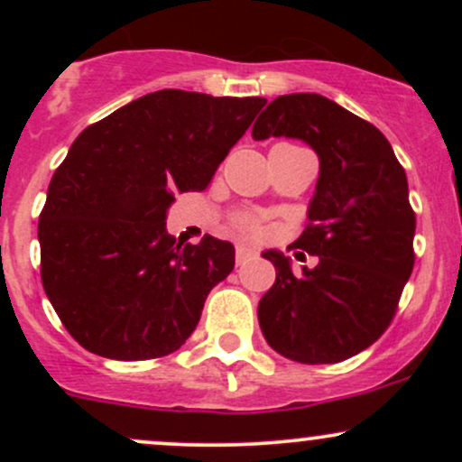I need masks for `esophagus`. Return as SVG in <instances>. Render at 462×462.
I'll use <instances>...</instances> for the list:
<instances>
[{
    "mask_svg": "<svg viewBox=\"0 0 462 462\" xmlns=\"http://www.w3.org/2000/svg\"><path fill=\"white\" fill-rule=\"evenodd\" d=\"M252 256H254V249H252V247H247V245H236V264L247 263Z\"/></svg>",
    "mask_w": 462,
    "mask_h": 462,
    "instance_id": "1",
    "label": "esophagus"
}]
</instances>
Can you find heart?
<instances>
[{
	"label": "heart",
	"mask_w": 462,
	"mask_h": 462,
	"mask_svg": "<svg viewBox=\"0 0 462 462\" xmlns=\"http://www.w3.org/2000/svg\"><path fill=\"white\" fill-rule=\"evenodd\" d=\"M238 227L245 232H256L258 224H256V219H252V217H241V219H238Z\"/></svg>",
	"instance_id": "b5f03b06"
}]
</instances>
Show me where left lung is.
Returning a JSON list of instances; mask_svg holds the SVG:
<instances>
[{
	"label": "left lung",
	"instance_id": "obj_1",
	"mask_svg": "<svg viewBox=\"0 0 462 462\" xmlns=\"http://www.w3.org/2000/svg\"><path fill=\"white\" fill-rule=\"evenodd\" d=\"M252 136L301 139L319 156L310 224L295 241L317 264L295 273L284 254H263L275 267L258 304L264 338L295 363L352 358L391 326L415 264L404 167L375 125L317 93L275 97Z\"/></svg>",
	"mask_w": 462,
	"mask_h": 462
}]
</instances>
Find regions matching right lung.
<instances>
[{
    "label": "right lung",
    "mask_w": 462,
    "mask_h": 462,
    "mask_svg": "<svg viewBox=\"0 0 462 462\" xmlns=\"http://www.w3.org/2000/svg\"><path fill=\"white\" fill-rule=\"evenodd\" d=\"M264 97L164 88L115 110L73 141L39 219L41 280L67 332L115 360L184 346L235 245L167 235L173 193L204 190Z\"/></svg>",
    "instance_id": "1"
}]
</instances>
